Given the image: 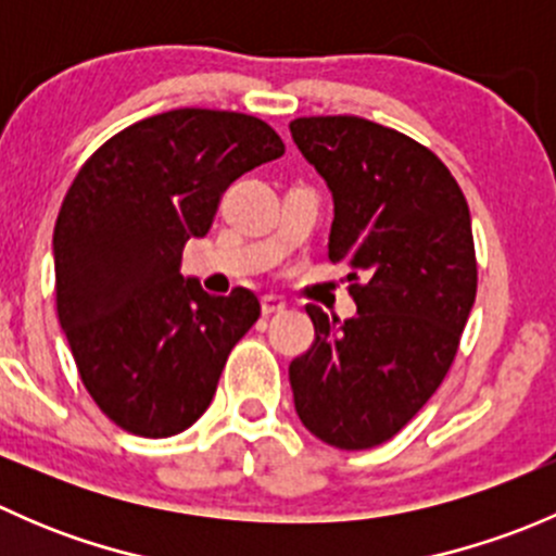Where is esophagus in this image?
I'll return each instance as SVG.
<instances>
[{"instance_id":"esophagus-1","label":"esophagus","mask_w":556,"mask_h":556,"mask_svg":"<svg viewBox=\"0 0 556 556\" xmlns=\"http://www.w3.org/2000/svg\"><path fill=\"white\" fill-rule=\"evenodd\" d=\"M285 306H288V304H285L279 295H263V299H261V312L266 314V317H268V314L285 312Z\"/></svg>"}]
</instances>
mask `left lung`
Masks as SVG:
<instances>
[{
    "label": "left lung",
    "instance_id": "8db88e82",
    "mask_svg": "<svg viewBox=\"0 0 556 556\" xmlns=\"http://www.w3.org/2000/svg\"><path fill=\"white\" fill-rule=\"evenodd\" d=\"M290 134L333 193L330 263L357 314L309 304L314 344L290 363L295 412L336 450H371L412 422L450 374L476 301L470 212L425 144L355 115L295 117Z\"/></svg>",
    "mask_w": 556,
    "mask_h": 556
}]
</instances>
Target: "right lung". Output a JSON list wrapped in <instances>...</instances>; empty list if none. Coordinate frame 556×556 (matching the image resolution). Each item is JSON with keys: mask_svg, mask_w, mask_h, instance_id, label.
Segmentation results:
<instances>
[{"mask_svg": "<svg viewBox=\"0 0 556 556\" xmlns=\"http://www.w3.org/2000/svg\"><path fill=\"white\" fill-rule=\"evenodd\" d=\"M285 144L261 117L161 112L123 128L83 164L53 231L55 309L88 395L144 439L188 430L228 355L261 317L257 295H210L179 274L220 195Z\"/></svg>", "mask_w": 556, "mask_h": 556, "instance_id": "obj_1", "label": "right lung"}]
</instances>
